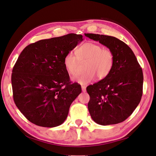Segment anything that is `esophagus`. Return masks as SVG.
Returning <instances> with one entry per match:
<instances>
[{"label":"esophagus","mask_w":156,"mask_h":156,"mask_svg":"<svg viewBox=\"0 0 156 156\" xmlns=\"http://www.w3.org/2000/svg\"><path fill=\"white\" fill-rule=\"evenodd\" d=\"M82 90L83 92H86V87L85 86H82Z\"/></svg>","instance_id":"1"}]
</instances>
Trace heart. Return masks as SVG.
Listing matches in <instances>:
<instances>
[{"mask_svg":"<svg viewBox=\"0 0 156 156\" xmlns=\"http://www.w3.org/2000/svg\"><path fill=\"white\" fill-rule=\"evenodd\" d=\"M77 57L69 52L63 59V65L70 75L74 76L78 73L79 61L87 60L83 73L76 78V81L82 85L87 84L98 76L103 79L109 74L114 65V56L109 49H103L98 43L87 42L76 50Z\"/></svg>","mask_w":156,"mask_h":156,"instance_id":"1","label":"heart"}]
</instances>
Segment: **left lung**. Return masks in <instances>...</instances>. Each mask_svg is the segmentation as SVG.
I'll return each instance as SVG.
<instances>
[{
	"label": "left lung",
	"instance_id": "8db88e82",
	"mask_svg": "<svg viewBox=\"0 0 156 156\" xmlns=\"http://www.w3.org/2000/svg\"><path fill=\"white\" fill-rule=\"evenodd\" d=\"M107 47L114 56V65L107 77L87 87L91 117L101 125L120 123L138 105L142 95V70L133 51L126 43L109 35L84 34Z\"/></svg>",
	"mask_w": 156,
	"mask_h": 156
}]
</instances>
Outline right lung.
I'll return each instance as SVG.
<instances>
[{"mask_svg":"<svg viewBox=\"0 0 156 156\" xmlns=\"http://www.w3.org/2000/svg\"><path fill=\"white\" fill-rule=\"evenodd\" d=\"M82 41V35L75 34L42 39L20 55L12 74L13 98L31 122L55 127L65 122L82 89L77 83H70L63 59Z\"/></svg>","mask_w":156,"mask_h":156,"instance_id":"add662e5","label":"right lung"}]
</instances>
